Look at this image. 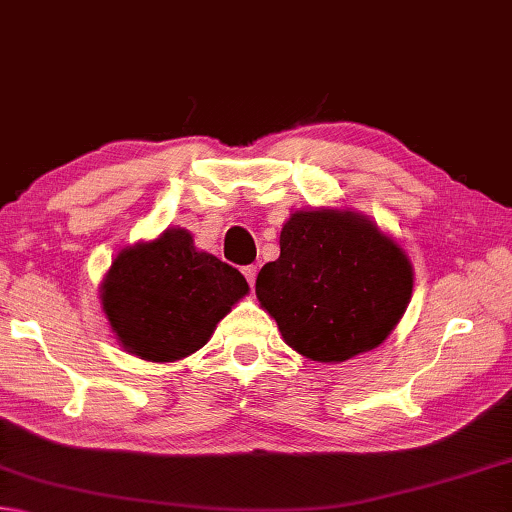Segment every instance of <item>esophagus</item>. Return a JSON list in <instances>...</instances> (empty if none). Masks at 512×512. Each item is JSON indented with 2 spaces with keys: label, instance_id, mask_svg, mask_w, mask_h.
Instances as JSON below:
<instances>
[{
  "label": "esophagus",
  "instance_id": "esophagus-1",
  "mask_svg": "<svg viewBox=\"0 0 512 512\" xmlns=\"http://www.w3.org/2000/svg\"><path fill=\"white\" fill-rule=\"evenodd\" d=\"M256 265H247V267H243V274H245V278H247V283L254 287V283H256Z\"/></svg>",
  "mask_w": 512,
  "mask_h": 512
}]
</instances>
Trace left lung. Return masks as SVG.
I'll use <instances>...</instances> for the list:
<instances>
[{
    "mask_svg": "<svg viewBox=\"0 0 512 512\" xmlns=\"http://www.w3.org/2000/svg\"><path fill=\"white\" fill-rule=\"evenodd\" d=\"M406 252L350 209L294 211L281 256L256 278V298L283 341L321 363H341L388 339L412 296Z\"/></svg>",
    "mask_w": 512,
    "mask_h": 512,
    "instance_id": "left-lung-1",
    "label": "left lung"
}]
</instances>
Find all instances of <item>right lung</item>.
<instances>
[{
    "instance_id": "obj_1",
    "label": "right lung",
    "mask_w": 512,
    "mask_h": 512,
    "mask_svg": "<svg viewBox=\"0 0 512 512\" xmlns=\"http://www.w3.org/2000/svg\"><path fill=\"white\" fill-rule=\"evenodd\" d=\"M247 292L236 267L198 252L187 229L169 227L113 258L100 301L124 350L171 363L200 350Z\"/></svg>"
}]
</instances>
